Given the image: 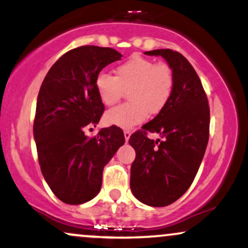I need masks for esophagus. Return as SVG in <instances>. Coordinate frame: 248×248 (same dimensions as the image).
Returning <instances> with one entry per match:
<instances>
[{
    "label": "esophagus",
    "mask_w": 248,
    "mask_h": 248,
    "mask_svg": "<svg viewBox=\"0 0 248 248\" xmlns=\"http://www.w3.org/2000/svg\"><path fill=\"white\" fill-rule=\"evenodd\" d=\"M124 140H126V142H128L129 141V138H130V135H132V133H130L129 130H124Z\"/></svg>",
    "instance_id": "34e87169"
}]
</instances>
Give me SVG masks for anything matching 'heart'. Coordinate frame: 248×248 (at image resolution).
I'll use <instances>...</instances> for the list:
<instances>
[{
	"label": "heart",
	"instance_id": "obj_1",
	"mask_svg": "<svg viewBox=\"0 0 248 248\" xmlns=\"http://www.w3.org/2000/svg\"><path fill=\"white\" fill-rule=\"evenodd\" d=\"M173 73L169 65L134 55L119 65L115 76L96 75V94L104 105L112 106L128 91L127 104L116 106L105 114L109 126L129 129L147 119L148 113L156 115L166 108L173 92Z\"/></svg>",
	"mask_w": 248,
	"mask_h": 248
}]
</instances>
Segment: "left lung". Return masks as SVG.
<instances>
[{"mask_svg": "<svg viewBox=\"0 0 248 248\" xmlns=\"http://www.w3.org/2000/svg\"><path fill=\"white\" fill-rule=\"evenodd\" d=\"M144 53L163 57L175 79L166 108L129 139L136 153L130 168L133 195L146 205L160 207L182 197L196 177L209 141L210 107L201 79L186 57L170 49ZM148 131L158 132L164 141L148 139Z\"/></svg>", "mask_w": 248, "mask_h": 248, "instance_id": "obj_1", "label": "left lung"}]
</instances>
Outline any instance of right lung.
I'll list each match as a JSON object with an SVG mask.
<instances>
[{
  "instance_id": "right-lung-1",
  "label": "right lung",
  "mask_w": 248,
  "mask_h": 248,
  "mask_svg": "<svg viewBox=\"0 0 248 248\" xmlns=\"http://www.w3.org/2000/svg\"><path fill=\"white\" fill-rule=\"evenodd\" d=\"M122 55L110 47L85 45L57 61L37 98L33 138L43 176L56 197L71 205L86 203L101 189L102 170L124 143L120 128H102L87 138L105 110L96 94V75Z\"/></svg>"
}]
</instances>
